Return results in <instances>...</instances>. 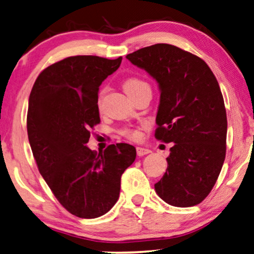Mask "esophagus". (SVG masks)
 Returning <instances> with one entry per match:
<instances>
[{
	"label": "esophagus",
	"mask_w": 254,
	"mask_h": 254,
	"mask_svg": "<svg viewBox=\"0 0 254 254\" xmlns=\"http://www.w3.org/2000/svg\"><path fill=\"white\" fill-rule=\"evenodd\" d=\"M150 150L147 148H142V147H137V155L138 156H145V155L149 154Z\"/></svg>",
	"instance_id": "esophagus-1"
}]
</instances>
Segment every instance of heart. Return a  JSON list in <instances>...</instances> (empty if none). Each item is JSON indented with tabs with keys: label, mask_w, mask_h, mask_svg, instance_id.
<instances>
[{
	"label": "heart",
	"mask_w": 254,
	"mask_h": 254,
	"mask_svg": "<svg viewBox=\"0 0 254 254\" xmlns=\"http://www.w3.org/2000/svg\"><path fill=\"white\" fill-rule=\"evenodd\" d=\"M147 88H149L148 83L138 77H128L123 83V89L130 98ZM101 98H103V93H100L99 98H98V105L99 106L101 103ZM121 133L128 139H138L140 137L139 131L133 130V128H124V130L121 131Z\"/></svg>",
	"instance_id": "heart-1"
}]
</instances>
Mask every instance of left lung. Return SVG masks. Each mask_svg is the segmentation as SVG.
Wrapping results in <instances>:
<instances>
[{
  "instance_id": "8db88e82",
  "label": "left lung",
  "mask_w": 254,
  "mask_h": 254,
  "mask_svg": "<svg viewBox=\"0 0 254 254\" xmlns=\"http://www.w3.org/2000/svg\"><path fill=\"white\" fill-rule=\"evenodd\" d=\"M161 91L155 137L173 142L155 190L170 205H197L210 194L226 157L227 115L217 78L199 57L158 43L127 56Z\"/></svg>"
}]
</instances>
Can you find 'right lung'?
I'll list each match as a JSON object with an SVG mask.
<instances>
[{
	"label": "right lung",
	"instance_id": "obj_1",
	"mask_svg": "<svg viewBox=\"0 0 254 254\" xmlns=\"http://www.w3.org/2000/svg\"><path fill=\"white\" fill-rule=\"evenodd\" d=\"M122 57H68L39 75L30 91L27 133L33 156L59 203L78 218H98L120 197L121 177L137 151L128 143L91 150L90 128L99 124L98 92Z\"/></svg>",
	"mask_w": 254,
	"mask_h": 254
}]
</instances>
